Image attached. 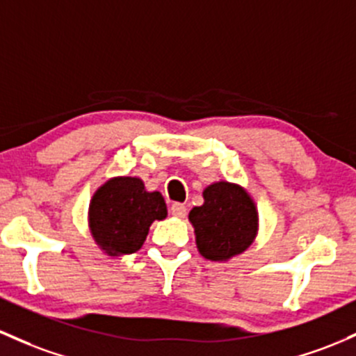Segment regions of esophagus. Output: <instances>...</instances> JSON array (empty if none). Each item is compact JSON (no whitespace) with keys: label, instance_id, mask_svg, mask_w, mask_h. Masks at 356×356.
<instances>
[{"label":"esophagus","instance_id":"obj_1","mask_svg":"<svg viewBox=\"0 0 356 356\" xmlns=\"http://www.w3.org/2000/svg\"><path fill=\"white\" fill-rule=\"evenodd\" d=\"M170 214L175 218H184L187 214L186 206L181 204V202H174V204L170 206Z\"/></svg>","mask_w":356,"mask_h":356}]
</instances>
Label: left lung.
Segmentation results:
<instances>
[{
    "label": "left lung",
    "instance_id": "obj_1",
    "mask_svg": "<svg viewBox=\"0 0 356 356\" xmlns=\"http://www.w3.org/2000/svg\"><path fill=\"white\" fill-rule=\"evenodd\" d=\"M202 194L204 204L189 213L199 253L208 260L222 261L247 250L259 222L247 191L229 182H216Z\"/></svg>",
    "mask_w": 356,
    "mask_h": 356
}]
</instances>
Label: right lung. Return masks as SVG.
Listing matches in <instances>:
<instances>
[{"instance_id": "1", "label": "right lung", "mask_w": 356, "mask_h": 356, "mask_svg": "<svg viewBox=\"0 0 356 356\" xmlns=\"http://www.w3.org/2000/svg\"><path fill=\"white\" fill-rule=\"evenodd\" d=\"M165 216L162 194L148 193L138 177L111 179L97 189L89 206L92 235L109 255L135 253L152 222Z\"/></svg>"}]
</instances>
